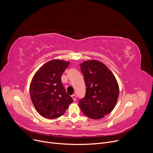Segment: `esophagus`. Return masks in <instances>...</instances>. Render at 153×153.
<instances>
[{
	"instance_id": "34e87169",
	"label": "esophagus",
	"mask_w": 153,
	"mask_h": 153,
	"mask_svg": "<svg viewBox=\"0 0 153 153\" xmlns=\"http://www.w3.org/2000/svg\"><path fill=\"white\" fill-rule=\"evenodd\" d=\"M71 97H72L73 100H74V101H76V96H75V94H73V95H71Z\"/></svg>"
}]
</instances>
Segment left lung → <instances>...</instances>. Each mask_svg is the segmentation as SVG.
I'll use <instances>...</instances> for the list:
<instances>
[{
  "label": "left lung",
  "instance_id": "8db88e82",
  "mask_svg": "<svg viewBox=\"0 0 153 153\" xmlns=\"http://www.w3.org/2000/svg\"><path fill=\"white\" fill-rule=\"evenodd\" d=\"M79 66L86 89L85 97L79 101V107L87 117L102 118L113 110L117 103L120 91L117 80L100 61H85Z\"/></svg>",
  "mask_w": 153,
  "mask_h": 153
}]
</instances>
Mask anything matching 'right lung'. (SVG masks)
<instances>
[{
    "mask_svg": "<svg viewBox=\"0 0 153 153\" xmlns=\"http://www.w3.org/2000/svg\"><path fill=\"white\" fill-rule=\"evenodd\" d=\"M70 62L53 60L43 65L35 73L30 85V95L37 112L47 119H55L66 111L73 98L61 81Z\"/></svg>",
    "mask_w": 153,
    "mask_h": 153,
    "instance_id": "obj_1",
    "label": "right lung"
}]
</instances>
